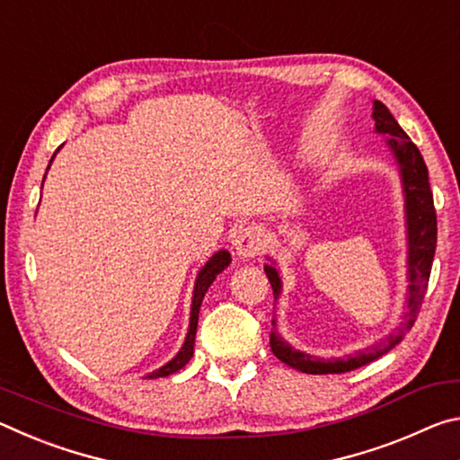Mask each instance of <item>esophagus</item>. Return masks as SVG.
I'll use <instances>...</instances> for the list:
<instances>
[{"instance_id": "1", "label": "esophagus", "mask_w": 460, "mask_h": 460, "mask_svg": "<svg viewBox=\"0 0 460 460\" xmlns=\"http://www.w3.org/2000/svg\"><path fill=\"white\" fill-rule=\"evenodd\" d=\"M266 235L258 227H245L235 233L233 239V249L241 260H252L255 255H260L266 249Z\"/></svg>"}]
</instances>
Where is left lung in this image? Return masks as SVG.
<instances>
[{
  "label": "left lung",
  "mask_w": 460,
  "mask_h": 460,
  "mask_svg": "<svg viewBox=\"0 0 460 460\" xmlns=\"http://www.w3.org/2000/svg\"><path fill=\"white\" fill-rule=\"evenodd\" d=\"M373 119H376V131L385 137V144L392 150L395 164L400 168V178L403 186V200H406V233H408V308L403 314V323L400 329L389 334L377 345H371L355 355L339 357V359H318L314 355L296 351L292 345L279 337L276 331V318H271L274 331L270 334V347L279 361L290 365L302 373H313V376H326V373H347L357 367H363L377 357L398 345L411 326L422 306L428 278H430L432 260L436 252V211L434 199L428 182V168L424 164L422 154H420L414 142L400 128V123L389 113V109L381 101H373ZM266 276L274 290V300L279 298L282 292V279L274 266H263Z\"/></svg>",
  "instance_id": "1"
}]
</instances>
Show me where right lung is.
I'll return each instance as SVG.
<instances>
[{
	"instance_id": "obj_1",
	"label": "right lung",
	"mask_w": 460,
	"mask_h": 460,
	"mask_svg": "<svg viewBox=\"0 0 460 460\" xmlns=\"http://www.w3.org/2000/svg\"><path fill=\"white\" fill-rule=\"evenodd\" d=\"M62 147V146H60ZM58 147V150H60ZM57 150V152H58ZM54 152V155H57ZM52 155V158H54ZM52 164V160H50ZM49 164V168H50ZM231 263V253L227 249H221V252H217L211 260H208L202 270L199 271L197 276V282H194V292H192V306H190V323H189V332H186V339H184V345L181 347V351L174 355L172 361H168L166 365H162L160 369L152 371L150 379L155 377H166V376H172V373L181 371L186 363L190 361V357L194 353V337H197V324H199V313H200V305H202V298H205V294L208 290V286L215 282V278L221 274V271L227 268Z\"/></svg>"
}]
</instances>
